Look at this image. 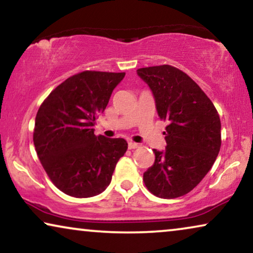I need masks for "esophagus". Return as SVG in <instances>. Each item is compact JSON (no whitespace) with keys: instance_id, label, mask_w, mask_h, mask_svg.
<instances>
[{"instance_id":"34e87169","label":"esophagus","mask_w":253,"mask_h":253,"mask_svg":"<svg viewBox=\"0 0 253 253\" xmlns=\"http://www.w3.org/2000/svg\"><path fill=\"white\" fill-rule=\"evenodd\" d=\"M140 147V144L138 143H135V142H128V149H130V150H133V149H137Z\"/></svg>"}]
</instances>
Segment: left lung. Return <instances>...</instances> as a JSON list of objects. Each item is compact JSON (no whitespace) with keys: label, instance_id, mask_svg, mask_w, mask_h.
Masks as SVG:
<instances>
[{"label":"left lung","instance_id":"left-lung-1","mask_svg":"<svg viewBox=\"0 0 253 253\" xmlns=\"http://www.w3.org/2000/svg\"><path fill=\"white\" fill-rule=\"evenodd\" d=\"M137 74L151 88L159 118L167 123L165 151L155 149V163L143 174L155 196L170 199L201 182L221 147L220 117L201 87L170 65L142 67Z\"/></svg>","mask_w":253,"mask_h":253}]
</instances>
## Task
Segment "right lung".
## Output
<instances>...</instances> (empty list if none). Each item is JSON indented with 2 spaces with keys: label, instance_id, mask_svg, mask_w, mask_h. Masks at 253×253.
Here are the masks:
<instances>
[{
  "label": "right lung",
  "instance_id": "add662e5",
  "mask_svg": "<svg viewBox=\"0 0 253 253\" xmlns=\"http://www.w3.org/2000/svg\"><path fill=\"white\" fill-rule=\"evenodd\" d=\"M125 72L84 71L58 84L38 110L33 142L51 182L77 198L101 194L125 155L124 138L94 134L95 120Z\"/></svg>",
  "mask_w": 253,
  "mask_h": 253
}]
</instances>
